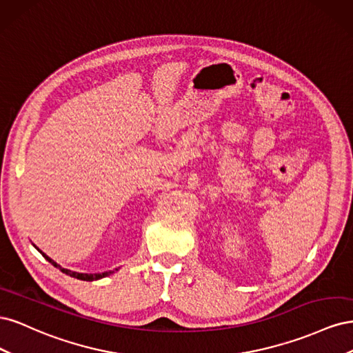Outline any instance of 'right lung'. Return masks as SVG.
Segmentation results:
<instances>
[{"label": "right lung", "mask_w": 353, "mask_h": 353, "mask_svg": "<svg viewBox=\"0 0 353 353\" xmlns=\"http://www.w3.org/2000/svg\"><path fill=\"white\" fill-rule=\"evenodd\" d=\"M41 252V250H39ZM42 253V252H41ZM42 256H44V258L51 263V265H54L56 268H59L61 272H65V274H68V275H70V276H74V279H78V280H83V281H94V280H100V279H103V276H108V275H110V274H113L114 271H117V270H114V271H108V272H103V274H79V272H72V271H69V270H65V268H61L60 265H57L54 261L52 259H50L47 254H44L42 253Z\"/></svg>", "instance_id": "1"}]
</instances>
